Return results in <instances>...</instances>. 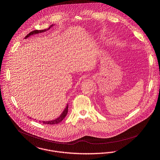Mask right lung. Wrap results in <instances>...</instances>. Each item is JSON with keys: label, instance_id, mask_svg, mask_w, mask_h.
I'll use <instances>...</instances> for the list:
<instances>
[{"label": "right lung", "instance_id": "add662e5", "mask_svg": "<svg viewBox=\"0 0 160 160\" xmlns=\"http://www.w3.org/2000/svg\"><path fill=\"white\" fill-rule=\"evenodd\" d=\"M54 25H51L48 29H45V30H34L32 31V32H30L28 34H27V36H26L25 39H27V38L30 37L32 35L34 34H39V33H41V32H45L46 31H48V30H49L52 27H53ZM68 112V104L66 106L65 108L64 109V111L62 112V114L60 115V116H59L58 118H56L54 120H52V121H42L43 124H50V125H52V124H59V122H61L64 118L66 116ZM30 119H32V118H30ZM41 122V121H40Z\"/></svg>", "mask_w": 160, "mask_h": 160}]
</instances>
